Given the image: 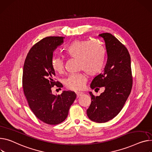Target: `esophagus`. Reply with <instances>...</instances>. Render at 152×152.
Masks as SVG:
<instances>
[{"label":"esophagus","mask_w":152,"mask_h":152,"mask_svg":"<svg viewBox=\"0 0 152 152\" xmlns=\"http://www.w3.org/2000/svg\"><path fill=\"white\" fill-rule=\"evenodd\" d=\"M76 94L77 98H78L80 96H81L83 94V92H76Z\"/></svg>","instance_id":"34e87169"}]
</instances>
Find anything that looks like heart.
<instances>
[{
	"mask_svg": "<svg viewBox=\"0 0 152 152\" xmlns=\"http://www.w3.org/2000/svg\"><path fill=\"white\" fill-rule=\"evenodd\" d=\"M65 54L70 58L78 60V69L84 71L90 76H95L103 68L106 53L99 43L91 40H75L65 48ZM52 66L55 72L62 73L65 64L62 58L54 57ZM87 82L86 73L70 75L65 80V86L70 90L82 89Z\"/></svg>",
	"mask_w": 152,
	"mask_h": 152,
	"instance_id": "b5f03b06",
	"label": "heart"
}]
</instances>
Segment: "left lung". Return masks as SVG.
Returning a JSON list of instances; mask_svg holds the SVG:
<instances>
[{
    "label": "left lung",
    "instance_id": "8db88e82",
    "mask_svg": "<svg viewBox=\"0 0 152 152\" xmlns=\"http://www.w3.org/2000/svg\"><path fill=\"white\" fill-rule=\"evenodd\" d=\"M105 42L107 63L103 73L96 76L90 84L95 91L104 87V92L95 96L92 92L88 117L96 123H104L114 118L122 109L133 85L131 57L126 48L109 33L99 34Z\"/></svg>",
    "mask_w": 152,
    "mask_h": 152
}]
</instances>
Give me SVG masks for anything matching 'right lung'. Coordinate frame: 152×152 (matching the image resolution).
I'll return each instance as SVG.
<instances>
[{
	"label": "right lung",
	"instance_id": "right-lung-1",
	"mask_svg": "<svg viewBox=\"0 0 152 152\" xmlns=\"http://www.w3.org/2000/svg\"><path fill=\"white\" fill-rule=\"evenodd\" d=\"M64 38L48 37L40 40L30 49L23 68V87L29 107L39 120L49 125L64 122L76 98L72 91H63L58 95L52 93L54 86L63 87L54 80L52 60L53 52Z\"/></svg>",
	"mask_w": 152,
	"mask_h": 152
}]
</instances>
